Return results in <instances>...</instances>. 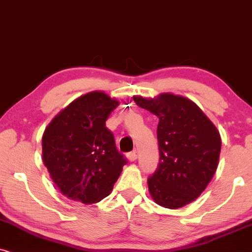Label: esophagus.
Listing matches in <instances>:
<instances>
[{
	"label": "esophagus",
	"instance_id": "esophagus-1",
	"mask_svg": "<svg viewBox=\"0 0 252 252\" xmlns=\"http://www.w3.org/2000/svg\"><path fill=\"white\" fill-rule=\"evenodd\" d=\"M136 157H138V154H136V151L129 152V153L127 154V158H128L129 161H135L136 160Z\"/></svg>",
	"mask_w": 252,
	"mask_h": 252
}]
</instances>
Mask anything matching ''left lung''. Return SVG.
<instances>
[{
  "instance_id": "1",
  "label": "left lung",
  "mask_w": 252,
  "mask_h": 252,
  "mask_svg": "<svg viewBox=\"0 0 252 252\" xmlns=\"http://www.w3.org/2000/svg\"><path fill=\"white\" fill-rule=\"evenodd\" d=\"M138 106L159 118L160 162L148 178V190L161 207L178 209L200 196L219 166L221 135L190 99L174 93L134 95Z\"/></svg>"
}]
</instances>
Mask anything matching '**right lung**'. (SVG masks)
Instances as JSON below:
<instances>
[{"instance_id":"obj_1","label":"right lung","mask_w":252,"mask_h":252,"mask_svg":"<svg viewBox=\"0 0 252 252\" xmlns=\"http://www.w3.org/2000/svg\"><path fill=\"white\" fill-rule=\"evenodd\" d=\"M119 105L104 91L70 102L43 133L42 155L50 178L64 196L84 204L99 202L113 189L126 164L106 128Z\"/></svg>"}]
</instances>
